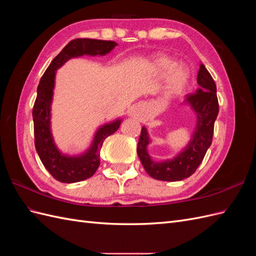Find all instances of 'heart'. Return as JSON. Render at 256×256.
<instances>
[{"mask_svg": "<svg viewBox=\"0 0 256 256\" xmlns=\"http://www.w3.org/2000/svg\"><path fill=\"white\" fill-rule=\"evenodd\" d=\"M154 70L159 74H168V88L171 92H180L187 86L190 80V72L182 65L168 56H160L154 60Z\"/></svg>", "mask_w": 256, "mask_h": 256, "instance_id": "1", "label": "heart"}]
</instances>
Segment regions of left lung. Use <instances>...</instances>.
<instances>
[{"label": "left lung", "mask_w": 256, "mask_h": 256, "mask_svg": "<svg viewBox=\"0 0 256 256\" xmlns=\"http://www.w3.org/2000/svg\"><path fill=\"white\" fill-rule=\"evenodd\" d=\"M200 88L186 96L184 102L196 113V127L187 147L172 160L152 161L147 152L150 138L145 127L141 130L136 147L138 156L150 176L164 182H178L188 178L196 171L212 142L214 120L219 113L216 83L206 67L200 64L198 74Z\"/></svg>", "instance_id": "left-lung-1"}]
</instances>
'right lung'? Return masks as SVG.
Instances as JSON below:
<instances>
[{"label": "right lung", "instance_id": "right-lung-1", "mask_svg": "<svg viewBox=\"0 0 256 256\" xmlns=\"http://www.w3.org/2000/svg\"><path fill=\"white\" fill-rule=\"evenodd\" d=\"M115 46V42L76 38L66 44L42 76L37 88V97L33 106L35 148L42 164L49 173L60 182H78L92 177L100 164V150L106 138L120 128V120L100 127L90 150L81 156L69 157L62 154L54 144L50 129V110L54 88L56 70L69 58L88 54L104 56Z\"/></svg>", "mask_w": 256, "mask_h": 256}]
</instances>
